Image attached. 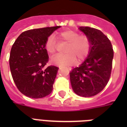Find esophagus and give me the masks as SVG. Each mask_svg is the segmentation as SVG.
<instances>
[{"label": "esophagus", "instance_id": "obj_1", "mask_svg": "<svg viewBox=\"0 0 127 127\" xmlns=\"http://www.w3.org/2000/svg\"><path fill=\"white\" fill-rule=\"evenodd\" d=\"M69 70H71V68H69Z\"/></svg>", "mask_w": 127, "mask_h": 127}]
</instances>
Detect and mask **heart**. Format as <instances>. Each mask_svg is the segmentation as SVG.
Listing matches in <instances>:
<instances>
[{"label":"heart","mask_w":127,"mask_h":127,"mask_svg":"<svg viewBox=\"0 0 127 127\" xmlns=\"http://www.w3.org/2000/svg\"><path fill=\"white\" fill-rule=\"evenodd\" d=\"M60 40L67 42L64 53L59 54L51 58V62L58 66H67L74 63L77 59L81 61L85 59L90 51L91 42L86 35H80L77 32L71 30L63 31L58 35ZM45 48L49 53L55 54L57 51V42L53 35L46 39Z\"/></svg>","instance_id":"heart-1"}]
</instances>
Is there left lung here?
<instances>
[{
    "label": "left lung",
    "mask_w": 127,
    "mask_h": 127,
    "mask_svg": "<svg viewBox=\"0 0 127 127\" xmlns=\"http://www.w3.org/2000/svg\"><path fill=\"white\" fill-rule=\"evenodd\" d=\"M80 30L90 40V51L81 65L72 70L70 79L74 92L87 97L101 92L108 83L113 49L110 40L100 30L90 27H80Z\"/></svg>",
    "instance_id": "1"
}]
</instances>
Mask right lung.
Listing matches in <instances>:
<instances>
[{
    "label": "right lung",
    "mask_w": 127,
    "mask_h": 127,
    "mask_svg": "<svg viewBox=\"0 0 127 127\" xmlns=\"http://www.w3.org/2000/svg\"><path fill=\"white\" fill-rule=\"evenodd\" d=\"M60 26L33 29L22 33L13 44L9 64L17 88L26 96L41 98L51 93L59 68L51 65L45 43Z\"/></svg>",
    "instance_id": "right-lung-1"
}]
</instances>
